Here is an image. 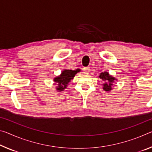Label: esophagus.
Returning <instances> with one entry per match:
<instances>
[{"mask_svg": "<svg viewBox=\"0 0 152 152\" xmlns=\"http://www.w3.org/2000/svg\"><path fill=\"white\" fill-rule=\"evenodd\" d=\"M83 70H84V72H85V73H89V72H90V71H91V69H90V67H84V69H83Z\"/></svg>", "mask_w": 152, "mask_h": 152, "instance_id": "esophagus-1", "label": "esophagus"}]
</instances>
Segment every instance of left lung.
<instances>
[{
    "label": "left lung",
    "mask_w": 152,
    "mask_h": 152,
    "mask_svg": "<svg viewBox=\"0 0 152 152\" xmlns=\"http://www.w3.org/2000/svg\"><path fill=\"white\" fill-rule=\"evenodd\" d=\"M99 78L103 81H104V84L103 85V89L105 91H110L112 90L113 84L114 81L116 80L114 77L110 75L107 72H102L99 75Z\"/></svg>",
    "instance_id": "8db88e82"
}]
</instances>
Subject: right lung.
Instances as JSON below:
<instances>
[{
	"label": "right lung",
	"mask_w": 152,
	"mask_h": 152,
	"mask_svg": "<svg viewBox=\"0 0 152 152\" xmlns=\"http://www.w3.org/2000/svg\"><path fill=\"white\" fill-rule=\"evenodd\" d=\"M79 72H80V69H75V70L64 69V71H62L61 74L59 76L55 77L53 80L55 84L58 85V86H57L56 90L62 91L65 88H66L67 84L74 78L76 74Z\"/></svg>",
	"instance_id": "add662e5"
}]
</instances>
